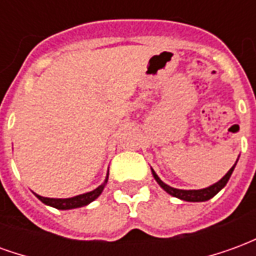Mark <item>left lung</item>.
I'll list each match as a JSON object with an SVG mask.
<instances>
[{"mask_svg":"<svg viewBox=\"0 0 256 256\" xmlns=\"http://www.w3.org/2000/svg\"><path fill=\"white\" fill-rule=\"evenodd\" d=\"M238 160V159H237ZM236 160V163H237ZM236 163L232 166V168L229 172H226L224 177L220 178L218 182L212 184V185H210L207 188H203V189H177V188H172L170 185H167L162 181L159 176L154 172V168H150V172H152V176L156 180V182L160 185V188H163L166 190L168 194H172L174 198H178L184 200V202H193V203H196V202H207L210 200L211 198H214L216 193L220 192V189L225 188V185L228 184L229 181V178H230L232 172L234 170V167H236Z\"/></svg>","mask_w":256,"mask_h":256,"instance_id":"obj_1","label":"left lung"}]
</instances>
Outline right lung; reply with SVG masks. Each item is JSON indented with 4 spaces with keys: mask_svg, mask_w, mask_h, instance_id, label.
Listing matches in <instances>:
<instances>
[{
    "mask_svg": "<svg viewBox=\"0 0 256 256\" xmlns=\"http://www.w3.org/2000/svg\"><path fill=\"white\" fill-rule=\"evenodd\" d=\"M106 182H108V172H106V177L104 180V182L101 184L100 186H97L93 190L90 192L82 193V194H78V196H74V198H44V196H40L34 193L36 198L41 200L42 203L46 204V206H50L53 208L58 210H72V208H79V207H84V206H88L92 202H94L96 198H98L101 194V192L106 188Z\"/></svg>",
    "mask_w": 256,
    "mask_h": 256,
    "instance_id": "obj_1",
    "label": "right lung"
}]
</instances>
